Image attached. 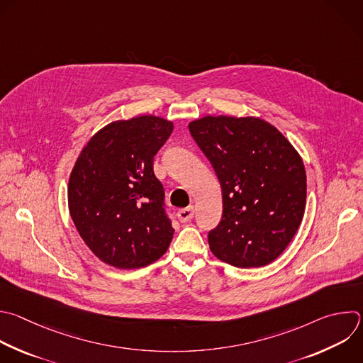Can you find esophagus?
<instances>
[{"mask_svg":"<svg viewBox=\"0 0 363 363\" xmlns=\"http://www.w3.org/2000/svg\"><path fill=\"white\" fill-rule=\"evenodd\" d=\"M192 218H194V206H188V208H184V209L178 211V219L181 222H188Z\"/></svg>","mask_w":363,"mask_h":363,"instance_id":"1","label":"esophagus"}]
</instances>
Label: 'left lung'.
Segmentation results:
<instances>
[{
    "label": "left lung",
    "mask_w": 363,
    "mask_h": 363,
    "mask_svg": "<svg viewBox=\"0 0 363 363\" xmlns=\"http://www.w3.org/2000/svg\"><path fill=\"white\" fill-rule=\"evenodd\" d=\"M188 128L222 188V219L208 233L212 254L238 268L271 264L303 218L301 155L274 125L255 116L208 115Z\"/></svg>",
    "instance_id": "left-lung-1"
}]
</instances>
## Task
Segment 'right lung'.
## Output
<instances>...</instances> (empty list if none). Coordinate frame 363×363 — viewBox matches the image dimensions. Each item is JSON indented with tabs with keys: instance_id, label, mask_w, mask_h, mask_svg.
Listing matches in <instances>:
<instances>
[{
	"instance_id": "add662e5",
	"label": "right lung",
	"mask_w": 363,
	"mask_h": 363,
	"mask_svg": "<svg viewBox=\"0 0 363 363\" xmlns=\"http://www.w3.org/2000/svg\"><path fill=\"white\" fill-rule=\"evenodd\" d=\"M174 124L155 115L113 121L82 148L68 182L74 225L92 254L118 269H138L168 250L174 228L154 157Z\"/></svg>"
}]
</instances>
